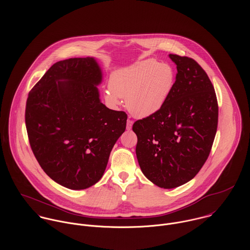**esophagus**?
<instances>
[{
  "label": "esophagus",
  "mask_w": 250,
  "mask_h": 250,
  "mask_svg": "<svg viewBox=\"0 0 250 250\" xmlns=\"http://www.w3.org/2000/svg\"><path fill=\"white\" fill-rule=\"evenodd\" d=\"M133 124H134V121L131 120V119H128L127 120V130H131Z\"/></svg>",
  "instance_id": "34e87169"
}]
</instances>
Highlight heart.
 I'll list each match as a JSON object with an SVG mask.
<instances>
[{
	"instance_id": "heart-1",
	"label": "heart",
	"mask_w": 250,
	"mask_h": 250,
	"mask_svg": "<svg viewBox=\"0 0 250 250\" xmlns=\"http://www.w3.org/2000/svg\"><path fill=\"white\" fill-rule=\"evenodd\" d=\"M175 83L173 68L165 62L147 60L111 73L104 99L110 107H117L121 98L136 117L158 112L169 98Z\"/></svg>"
}]
</instances>
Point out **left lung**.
<instances>
[{
    "label": "left lung",
    "mask_w": 250,
    "mask_h": 250,
    "mask_svg": "<svg viewBox=\"0 0 250 250\" xmlns=\"http://www.w3.org/2000/svg\"><path fill=\"white\" fill-rule=\"evenodd\" d=\"M176 81L165 106L137 120V158L156 186L173 188L193 178L207 161L217 129L218 105L207 73L193 60L170 54Z\"/></svg>",
    "instance_id": "1"
}]
</instances>
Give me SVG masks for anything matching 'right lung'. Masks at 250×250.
<instances>
[{
    "label": "right lung",
    "mask_w": 250,
    "mask_h": 250,
    "mask_svg": "<svg viewBox=\"0 0 250 250\" xmlns=\"http://www.w3.org/2000/svg\"><path fill=\"white\" fill-rule=\"evenodd\" d=\"M102 72L93 58L53 64L29 92L25 121L44 172L70 189L102 178L113 145L126 129L125 111L100 102Z\"/></svg>",
    "instance_id": "right-lung-1"
}]
</instances>
